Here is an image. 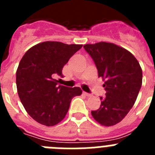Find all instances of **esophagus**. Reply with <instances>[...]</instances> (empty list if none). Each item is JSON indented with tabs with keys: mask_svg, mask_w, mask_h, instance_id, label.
Listing matches in <instances>:
<instances>
[{
	"mask_svg": "<svg viewBox=\"0 0 155 155\" xmlns=\"http://www.w3.org/2000/svg\"><path fill=\"white\" fill-rule=\"evenodd\" d=\"M83 94H84L85 96H91V94H89V93H87V92H85V91H83Z\"/></svg>",
	"mask_w": 155,
	"mask_h": 155,
	"instance_id": "esophagus-1",
	"label": "esophagus"
}]
</instances>
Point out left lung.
Masks as SVG:
<instances>
[{"mask_svg": "<svg viewBox=\"0 0 155 155\" xmlns=\"http://www.w3.org/2000/svg\"><path fill=\"white\" fill-rule=\"evenodd\" d=\"M84 50L94 61L98 77L105 81V97L101 105L91 111L101 125L118 124L132 109L142 84V70L130 52L113 43L100 42L86 44Z\"/></svg>", "mask_w": 155, "mask_h": 155, "instance_id": "1", "label": "left lung"}]
</instances>
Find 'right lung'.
Segmentation results:
<instances>
[{"label": "right lung", "instance_id": "add662e5", "mask_svg": "<svg viewBox=\"0 0 155 155\" xmlns=\"http://www.w3.org/2000/svg\"><path fill=\"white\" fill-rule=\"evenodd\" d=\"M82 45L61 42H43L25 53L16 71L18 94L31 118L42 125L52 127L62 121L71 99L81 95L78 87L58 85L57 76Z\"/></svg>", "mask_w": 155, "mask_h": 155}]
</instances>
